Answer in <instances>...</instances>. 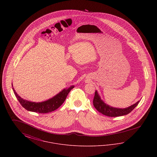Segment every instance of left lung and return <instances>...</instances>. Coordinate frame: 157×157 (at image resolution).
I'll list each match as a JSON object with an SVG mask.
<instances>
[{"instance_id": "obj_1", "label": "left lung", "mask_w": 157, "mask_h": 157, "mask_svg": "<svg viewBox=\"0 0 157 157\" xmlns=\"http://www.w3.org/2000/svg\"><path fill=\"white\" fill-rule=\"evenodd\" d=\"M139 102L140 101H138L134 104L124 109L113 108L104 103V102L101 99L100 96L99 95L97 90H96L95 92V96L93 100L94 106L96 109H97L98 111L101 112L104 115L111 117H120L128 114L134 109L139 104Z\"/></svg>"}]
</instances>
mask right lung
Listing matches in <instances>:
<instances>
[{
  "instance_id": "obj_1",
  "label": "right lung",
  "mask_w": 157,
  "mask_h": 157,
  "mask_svg": "<svg viewBox=\"0 0 157 157\" xmlns=\"http://www.w3.org/2000/svg\"><path fill=\"white\" fill-rule=\"evenodd\" d=\"M74 88V86L72 85L67 89H64L55 97L41 102H35L25 100L17 95L13 88L12 89L18 101L26 110L40 113H46L52 112L60 106L65 101L69 92Z\"/></svg>"
}]
</instances>
